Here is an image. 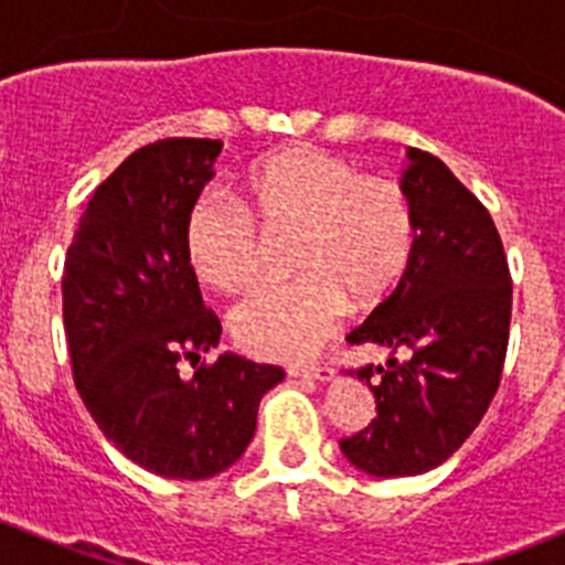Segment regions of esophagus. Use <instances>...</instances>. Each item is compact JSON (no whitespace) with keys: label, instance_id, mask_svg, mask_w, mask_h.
<instances>
[{"label":"esophagus","instance_id":"esophagus-1","mask_svg":"<svg viewBox=\"0 0 565 565\" xmlns=\"http://www.w3.org/2000/svg\"><path fill=\"white\" fill-rule=\"evenodd\" d=\"M288 376L294 379H317V382H331L333 367L328 362L311 364V367H288Z\"/></svg>","mask_w":565,"mask_h":565}]
</instances>
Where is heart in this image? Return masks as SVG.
<instances>
[{
    "instance_id": "obj_1",
    "label": "heart",
    "mask_w": 565,
    "mask_h": 565,
    "mask_svg": "<svg viewBox=\"0 0 565 565\" xmlns=\"http://www.w3.org/2000/svg\"><path fill=\"white\" fill-rule=\"evenodd\" d=\"M294 234L299 277L268 286L232 313L246 353L297 362L317 351L353 308H376L398 288L416 248L411 194L393 178L362 174L348 158L288 147L252 163L239 203L206 194L186 217L189 266L209 288L239 294L263 277L266 237Z\"/></svg>"
}]
</instances>
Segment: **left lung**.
<instances>
[{
	"label": "left lung",
	"instance_id": "obj_1",
	"mask_svg": "<svg viewBox=\"0 0 565 565\" xmlns=\"http://www.w3.org/2000/svg\"><path fill=\"white\" fill-rule=\"evenodd\" d=\"M402 174L416 214V248L396 291L351 344L397 356L356 373L376 418L342 438L344 458L376 478L422 476L452 456L481 424L501 384L512 317V279L495 223L436 154L407 149Z\"/></svg>",
	"mask_w": 565,
	"mask_h": 565
}]
</instances>
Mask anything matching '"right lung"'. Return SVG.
Masks as SVG:
<instances>
[{
	"instance_id": "right-lung-1",
	"label": "right lung",
	"mask_w": 565,
	"mask_h": 565,
	"mask_svg": "<svg viewBox=\"0 0 565 565\" xmlns=\"http://www.w3.org/2000/svg\"><path fill=\"white\" fill-rule=\"evenodd\" d=\"M221 149L209 138H163L129 154L89 198L62 277L84 407L129 461L181 481L232 467L254 438L259 398L286 376L234 353L195 367L192 380L177 373L221 342L183 243Z\"/></svg>"
}]
</instances>
